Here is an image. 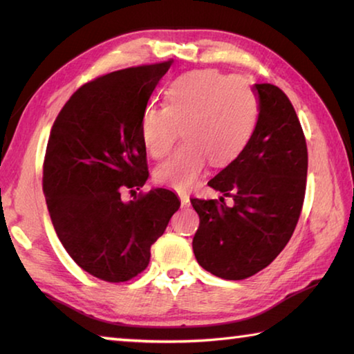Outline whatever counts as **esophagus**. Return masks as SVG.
I'll use <instances>...</instances> for the list:
<instances>
[{
  "label": "esophagus",
  "mask_w": 354,
  "mask_h": 354,
  "mask_svg": "<svg viewBox=\"0 0 354 354\" xmlns=\"http://www.w3.org/2000/svg\"><path fill=\"white\" fill-rule=\"evenodd\" d=\"M178 196H179V200H181L183 207H187L189 203H190V196H189L187 194H185V192H179Z\"/></svg>",
  "instance_id": "esophagus-1"
}]
</instances>
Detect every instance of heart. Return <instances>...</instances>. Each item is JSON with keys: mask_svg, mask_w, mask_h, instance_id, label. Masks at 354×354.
Masks as SVG:
<instances>
[{"mask_svg": "<svg viewBox=\"0 0 354 354\" xmlns=\"http://www.w3.org/2000/svg\"><path fill=\"white\" fill-rule=\"evenodd\" d=\"M165 106L149 104L140 120L143 145L164 158L183 134V143L154 170L156 181L187 190L205 171L207 160L227 165L247 148L257 123V100L247 82L214 70L192 71L165 91Z\"/></svg>", "mask_w": 354, "mask_h": 354, "instance_id": "heart-1", "label": "heart"}]
</instances>
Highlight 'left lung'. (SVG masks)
Returning <instances> with one entry per match:
<instances>
[{
  "label": "left lung",
  "mask_w": 354,
  "mask_h": 354,
  "mask_svg": "<svg viewBox=\"0 0 354 354\" xmlns=\"http://www.w3.org/2000/svg\"><path fill=\"white\" fill-rule=\"evenodd\" d=\"M259 101L247 148L207 185L235 205L190 198L200 215L194 253L205 270L245 279L274 261L295 231L308 176V147L289 98L273 84H254Z\"/></svg>",
  "instance_id": "8db88e82"
}]
</instances>
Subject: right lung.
Masks as SVG:
<instances>
[{"label": "right lung", "instance_id": "add662e5", "mask_svg": "<svg viewBox=\"0 0 354 354\" xmlns=\"http://www.w3.org/2000/svg\"><path fill=\"white\" fill-rule=\"evenodd\" d=\"M171 61L86 82L59 112L44 160V194L59 241L82 270L124 283L145 270L151 245L181 201L153 189L123 201L148 179L140 120Z\"/></svg>", "mask_w": 354, "mask_h": 354}]
</instances>
